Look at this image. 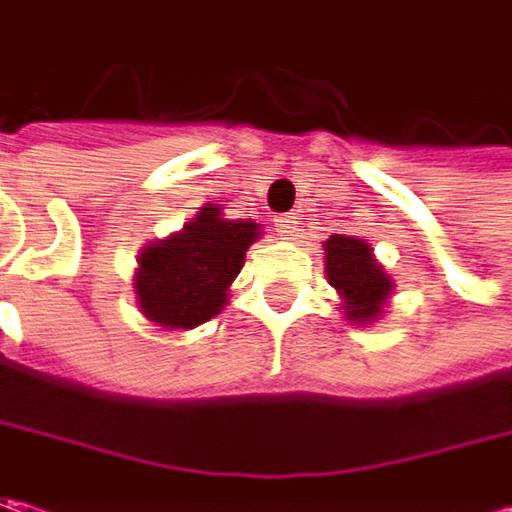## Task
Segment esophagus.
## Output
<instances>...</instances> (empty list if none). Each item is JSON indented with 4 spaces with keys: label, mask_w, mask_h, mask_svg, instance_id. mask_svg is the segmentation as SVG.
Returning <instances> with one entry per match:
<instances>
[{
    "label": "esophagus",
    "mask_w": 512,
    "mask_h": 512,
    "mask_svg": "<svg viewBox=\"0 0 512 512\" xmlns=\"http://www.w3.org/2000/svg\"><path fill=\"white\" fill-rule=\"evenodd\" d=\"M273 222H276V233H279L282 239H293V236H296V230H299L296 216H276Z\"/></svg>",
    "instance_id": "1"
}]
</instances>
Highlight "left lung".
I'll return each mask as SVG.
<instances>
[{"label": "left lung", "mask_w": 512, "mask_h": 512, "mask_svg": "<svg viewBox=\"0 0 512 512\" xmlns=\"http://www.w3.org/2000/svg\"><path fill=\"white\" fill-rule=\"evenodd\" d=\"M325 276L342 299V316L353 325L379 322L396 287L370 242L344 233L325 242Z\"/></svg>", "instance_id": "left-lung-1"}]
</instances>
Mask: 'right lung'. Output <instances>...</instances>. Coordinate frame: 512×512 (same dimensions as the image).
Returning a JSON list of instances; mask_svg holds the SVG:
<instances>
[{"mask_svg": "<svg viewBox=\"0 0 512 512\" xmlns=\"http://www.w3.org/2000/svg\"><path fill=\"white\" fill-rule=\"evenodd\" d=\"M262 236L253 219H225L222 207H199L182 230L142 247L133 293L142 316L162 330H193L227 305V290Z\"/></svg>", "mask_w": 512, "mask_h": 512, "instance_id": "1", "label": "right lung"}]
</instances>
